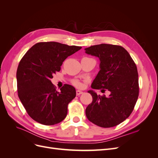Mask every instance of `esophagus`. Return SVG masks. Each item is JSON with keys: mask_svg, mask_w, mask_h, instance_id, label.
<instances>
[{"mask_svg": "<svg viewBox=\"0 0 158 158\" xmlns=\"http://www.w3.org/2000/svg\"><path fill=\"white\" fill-rule=\"evenodd\" d=\"M76 95H80V94H83V92H82V91H80V90H76Z\"/></svg>", "mask_w": 158, "mask_h": 158, "instance_id": "34e87169", "label": "esophagus"}]
</instances>
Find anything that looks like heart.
I'll use <instances>...</instances> for the list:
<instances>
[{"mask_svg":"<svg viewBox=\"0 0 158 158\" xmlns=\"http://www.w3.org/2000/svg\"><path fill=\"white\" fill-rule=\"evenodd\" d=\"M73 83L74 85H76V87L78 88H82L83 86V84L81 81L78 80H74L73 81Z\"/></svg>","mask_w":158,"mask_h":158,"instance_id":"b5f03b06","label":"heart"}]
</instances>
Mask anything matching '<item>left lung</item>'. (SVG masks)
Returning <instances> with one entry per match:
<instances>
[{
	"label": "left lung",
	"instance_id": "8db88e82",
	"mask_svg": "<svg viewBox=\"0 0 158 158\" xmlns=\"http://www.w3.org/2000/svg\"><path fill=\"white\" fill-rule=\"evenodd\" d=\"M85 51L100 60V70L91 87L111 92L106 97L89 90L93 100L85 109V114L99 127L117 126L130 116L137 102L139 85L136 65L128 51L119 45L102 44Z\"/></svg>",
	"mask_w": 158,
	"mask_h": 158
}]
</instances>
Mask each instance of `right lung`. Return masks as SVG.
<instances>
[{
    "instance_id": "right-lung-1",
    "label": "right lung",
    "mask_w": 158,
    "mask_h": 158,
    "mask_svg": "<svg viewBox=\"0 0 158 158\" xmlns=\"http://www.w3.org/2000/svg\"><path fill=\"white\" fill-rule=\"evenodd\" d=\"M81 48L54 41L40 42L22 57L16 73L18 94L27 114L36 122L53 125L65 118L76 89L64 84L57 92L51 79L60 70L63 61Z\"/></svg>"
}]
</instances>
